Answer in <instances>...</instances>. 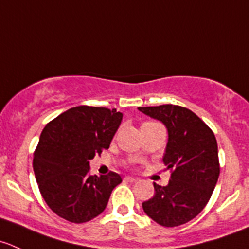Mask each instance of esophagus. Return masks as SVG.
I'll use <instances>...</instances> for the list:
<instances>
[{
	"instance_id": "1",
	"label": "esophagus",
	"mask_w": 249,
	"mask_h": 249,
	"mask_svg": "<svg viewBox=\"0 0 249 249\" xmlns=\"http://www.w3.org/2000/svg\"><path fill=\"white\" fill-rule=\"evenodd\" d=\"M125 181H127V182H136L137 178H132V176H125Z\"/></svg>"
}]
</instances>
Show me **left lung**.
<instances>
[{
	"instance_id": "1",
	"label": "left lung",
	"mask_w": 249,
	"mask_h": 249,
	"mask_svg": "<svg viewBox=\"0 0 249 249\" xmlns=\"http://www.w3.org/2000/svg\"><path fill=\"white\" fill-rule=\"evenodd\" d=\"M168 130L163 161L171 169L166 186L154 185V196L142 203L143 212L166 228L196 218L211 199L218 181V143L206 123L187 108L174 105L139 107Z\"/></svg>"
}]
</instances>
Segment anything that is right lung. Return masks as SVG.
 I'll use <instances>...</instances> for the list:
<instances>
[{"label":"right lung","instance_id":"1","mask_svg":"<svg viewBox=\"0 0 249 249\" xmlns=\"http://www.w3.org/2000/svg\"><path fill=\"white\" fill-rule=\"evenodd\" d=\"M123 114L79 106L62 113L41 132L34 173L47 206L60 218L81 224L100 215L122 182L119 174L90 175V160L109 148Z\"/></svg>","mask_w":249,"mask_h":249}]
</instances>
